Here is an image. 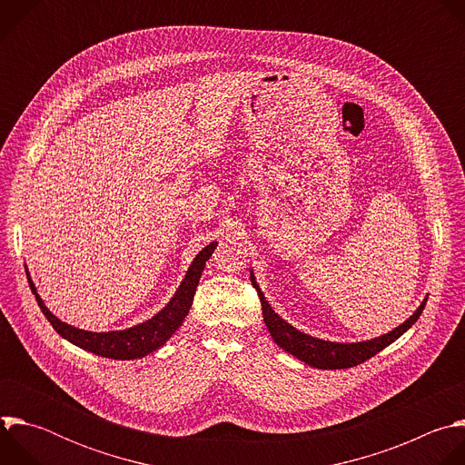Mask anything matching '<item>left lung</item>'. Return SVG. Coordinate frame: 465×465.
<instances>
[{"instance_id": "8db88e82", "label": "left lung", "mask_w": 465, "mask_h": 465, "mask_svg": "<svg viewBox=\"0 0 465 465\" xmlns=\"http://www.w3.org/2000/svg\"><path fill=\"white\" fill-rule=\"evenodd\" d=\"M250 280L259 294L261 307H262V320H264V325H267V329H269L271 337L274 339V342L287 353L294 355L298 361L305 362L311 368H318V370L351 368V366H357V364L368 361L370 357L377 355L386 346H390L391 342L400 339L403 333H407V331L418 322V318L421 316L425 303H427V296H425L412 316H409L401 325H397L395 329L388 331V333H384L381 337L362 341V342H331V341H322V339L311 337V335L303 333V331L296 329L294 325H291L289 322H285L271 307L267 298H264L262 291L259 289V283L255 282L252 269H250Z\"/></svg>"}]
</instances>
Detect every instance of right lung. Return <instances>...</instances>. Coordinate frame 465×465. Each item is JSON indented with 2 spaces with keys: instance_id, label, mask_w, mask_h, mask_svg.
<instances>
[{
  "instance_id": "add662e5",
  "label": "right lung",
  "mask_w": 465,
  "mask_h": 465,
  "mask_svg": "<svg viewBox=\"0 0 465 465\" xmlns=\"http://www.w3.org/2000/svg\"><path fill=\"white\" fill-rule=\"evenodd\" d=\"M215 248H217V241L210 242L206 248H203L196 253V257L189 264V269H187L182 283L178 285L174 296L153 318H149L138 325L126 327V329L104 331V333H95V331L79 329L75 325H70V323L62 322L60 318H56L45 307L44 300L40 298V294L29 276V271H25V272H27L29 287L38 302V307L42 309L44 316L49 320V323L54 327V331L62 339L75 344L77 348H81L84 351L99 355V357L115 359V361H132V359H142V357L160 350L176 333L178 327L183 323V320L193 305V296H194L198 280H201L203 271L206 267V261L212 257Z\"/></svg>"
}]
</instances>
